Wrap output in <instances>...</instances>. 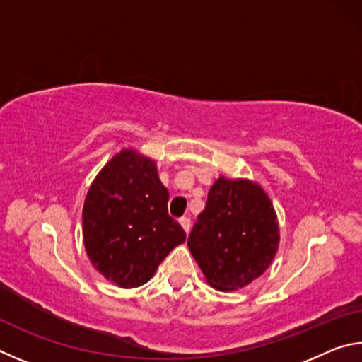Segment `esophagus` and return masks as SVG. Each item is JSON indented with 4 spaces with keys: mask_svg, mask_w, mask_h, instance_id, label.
I'll return each instance as SVG.
<instances>
[{
    "mask_svg": "<svg viewBox=\"0 0 362 362\" xmlns=\"http://www.w3.org/2000/svg\"><path fill=\"white\" fill-rule=\"evenodd\" d=\"M179 222H180V225H182V228L185 230V233L188 235L189 228H192V220H189L188 217H182V218L179 220Z\"/></svg>",
    "mask_w": 362,
    "mask_h": 362,
    "instance_id": "34e87169",
    "label": "esophagus"
}]
</instances>
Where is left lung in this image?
Wrapping results in <instances>:
<instances>
[{
	"label": "left lung",
	"instance_id": "obj_1",
	"mask_svg": "<svg viewBox=\"0 0 362 362\" xmlns=\"http://www.w3.org/2000/svg\"><path fill=\"white\" fill-rule=\"evenodd\" d=\"M276 214L259 185L220 177L188 236L212 287L235 291L259 278L278 249Z\"/></svg>",
	"mask_w": 362,
	"mask_h": 362
}]
</instances>
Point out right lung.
Listing matches in <instances>:
<instances>
[{
    "mask_svg": "<svg viewBox=\"0 0 362 362\" xmlns=\"http://www.w3.org/2000/svg\"><path fill=\"white\" fill-rule=\"evenodd\" d=\"M168 199L155 163L132 150H122L95 177L83 207V236L90 262L107 279L126 289L142 286L185 241Z\"/></svg>",
    "mask_w": 362,
    "mask_h": 362,
    "instance_id": "obj_1",
    "label": "right lung"
}]
</instances>
